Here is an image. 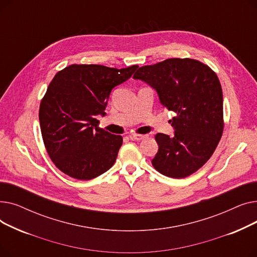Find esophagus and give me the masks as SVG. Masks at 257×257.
<instances>
[{
	"label": "esophagus",
	"instance_id": "1",
	"mask_svg": "<svg viewBox=\"0 0 257 257\" xmlns=\"http://www.w3.org/2000/svg\"><path fill=\"white\" fill-rule=\"evenodd\" d=\"M147 137H148L147 134H145V136H141V134H130L129 139L132 141H142V140L146 139Z\"/></svg>",
	"mask_w": 257,
	"mask_h": 257
}]
</instances>
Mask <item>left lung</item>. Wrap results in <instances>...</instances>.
<instances>
[{"label": "left lung", "mask_w": 257, "mask_h": 257, "mask_svg": "<svg viewBox=\"0 0 257 257\" xmlns=\"http://www.w3.org/2000/svg\"><path fill=\"white\" fill-rule=\"evenodd\" d=\"M156 90L174 136L157 133L153 167L165 176L184 178L198 171L217 148L224 128L223 92L218 76L198 60L170 58L140 67L133 76Z\"/></svg>", "instance_id": "8db88e82"}]
</instances>
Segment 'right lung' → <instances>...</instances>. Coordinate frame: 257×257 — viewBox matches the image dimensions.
Here are the masks:
<instances>
[{"instance_id":"add662e5","label":"right lung","mask_w":257,"mask_h":257,"mask_svg":"<svg viewBox=\"0 0 257 257\" xmlns=\"http://www.w3.org/2000/svg\"><path fill=\"white\" fill-rule=\"evenodd\" d=\"M139 65L113 69L99 64H72L58 72L39 107L47 152L61 172L79 180L109 170L123 144L98 127L113 87L127 81Z\"/></svg>"}]
</instances>
